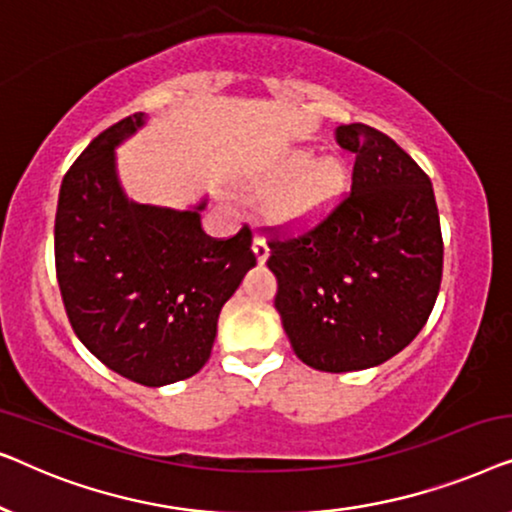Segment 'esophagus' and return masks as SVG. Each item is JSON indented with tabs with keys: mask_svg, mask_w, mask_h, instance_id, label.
I'll list each match as a JSON object with an SVG mask.
<instances>
[{
	"mask_svg": "<svg viewBox=\"0 0 512 512\" xmlns=\"http://www.w3.org/2000/svg\"><path fill=\"white\" fill-rule=\"evenodd\" d=\"M254 254H256V261L261 265L268 261L270 247H268V242H265V237H254Z\"/></svg>",
	"mask_w": 512,
	"mask_h": 512,
	"instance_id": "obj_1",
	"label": "esophagus"
}]
</instances>
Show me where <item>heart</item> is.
Instances as JSON below:
<instances>
[{
  "label": "heart",
  "instance_id": "heart-1",
  "mask_svg": "<svg viewBox=\"0 0 512 512\" xmlns=\"http://www.w3.org/2000/svg\"><path fill=\"white\" fill-rule=\"evenodd\" d=\"M275 177L289 184L279 195L277 212L289 221H312L340 200L347 172L340 160H317L312 149H293L277 165Z\"/></svg>",
  "mask_w": 512,
  "mask_h": 512
}]
</instances>
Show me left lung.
<instances>
[{
    "instance_id": "obj_1",
    "label": "left lung",
    "mask_w": 512,
    "mask_h": 512,
    "mask_svg": "<svg viewBox=\"0 0 512 512\" xmlns=\"http://www.w3.org/2000/svg\"><path fill=\"white\" fill-rule=\"evenodd\" d=\"M335 139L356 153L352 193L296 237H272L275 307L293 352L324 373L375 368L410 345L436 305L443 237L433 186L394 139L363 123Z\"/></svg>"
}]
</instances>
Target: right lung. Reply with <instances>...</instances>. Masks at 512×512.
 I'll list each match as a JSON object with an SVG mask.
<instances>
[{"label":"right lung","instance_id":"1","mask_svg":"<svg viewBox=\"0 0 512 512\" xmlns=\"http://www.w3.org/2000/svg\"><path fill=\"white\" fill-rule=\"evenodd\" d=\"M132 114L74 160L55 214V272L69 324L104 366L144 387L186 380L205 366L221 307L256 265L251 230L214 240L207 198L188 209L125 195L116 146L144 128Z\"/></svg>","mask_w":512,"mask_h":512}]
</instances>
